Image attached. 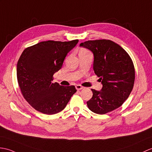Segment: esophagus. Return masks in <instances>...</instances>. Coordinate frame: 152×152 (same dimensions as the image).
<instances>
[{
  "mask_svg": "<svg viewBox=\"0 0 152 152\" xmlns=\"http://www.w3.org/2000/svg\"><path fill=\"white\" fill-rule=\"evenodd\" d=\"M76 88L77 90H82V89H84V87H83L82 86H81V85H76Z\"/></svg>",
  "mask_w": 152,
  "mask_h": 152,
  "instance_id": "34e87169",
  "label": "esophagus"
}]
</instances>
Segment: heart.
<instances>
[{"mask_svg":"<svg viewBox=\"0 0 152 152\" xmlns=\"http://www.w3.org/2000/svg\"><path fill=\"white\" fill-rule=\"evenodd\" d=\"M89 52V51L87 50V49H82V50H81L80 52Z\"/></svg>","mask_w":152,"mask_h":152,"instance_id":"b5f03b06","label":"heart"}]
</instances>
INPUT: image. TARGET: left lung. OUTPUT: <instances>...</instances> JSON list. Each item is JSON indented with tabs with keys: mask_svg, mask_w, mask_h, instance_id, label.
Here are the masks:
<instances>
[{
	"mask_svg": "<svg viewBox=\"0 0 152 152\" xmlns=\"http://www.w3.org/2000/svg\"><path fill=\"white\" fill-rule=\"evenodd\" d=\"M94 54L93 69L103 85L102 91L91 89L93 97L87 102L91 111L104 115L121 107L132 91L135 67L124 48L107 39L90 40L80 44Z\"/></svg>",
	"mask_w": 152,
	"mask_h": 152,
	"instance_id": "1",
	"label": "left lung"
}]
</instances>
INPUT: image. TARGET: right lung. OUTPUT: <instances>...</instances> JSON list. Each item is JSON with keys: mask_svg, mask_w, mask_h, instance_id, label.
Returning <instances> with one entry per match:
<instances>
[{"mask_svg": "<svg viewBox=\"0 0 152 152\" xmlns=\"http://www.w3.org/2000/svg\"><path fill=\"white\" fill-rule=\"evenodd\" d=\"M78 39L42 41L27 47L17 65L20 92L31 107L42 113L54 115L62 111L77 90L75 86L52 82L53 75L61 68L67 53Z\"/></svg>", "mask_w": 152, "mask_h": 152, "instance_id": "right-lung-1", "label": "right lung"}]
</instances>
